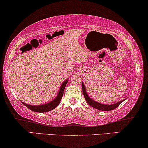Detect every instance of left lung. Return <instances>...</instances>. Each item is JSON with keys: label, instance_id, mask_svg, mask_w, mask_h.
Here are the masks:
<instances>
[{"label": "left lung", "instance_id": "obj_1", "mask_svg": "<svg viewBox=\"0 0 148 148\" xmlns=\"http://www.w3.org/2000/svg\"><path fill=\"white\" fill-rule=\"evenodd\" d=\"M82 92H83V95L84 96V98L86 99V101H87V103H88L90 106H92L94 108L97 109V110H100L102 111H109V110H112L114 109H115L116 108H117L119 106L121 103L123 102L124 100H122V101H120L117 102V103H114V104H111V105H106V104H102V103H98L94 100H92V99H90V97L88 95L86 92V90L85 86L84 85V83L82 82Z\"/></svg>", "mask_w": 148, "mask_h": 148}]
</instances>
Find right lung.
I'll list each match as a JSON object with an SVG mask.
<instances>
[{"instance_id": "1", "label": "right lung", "mask_w": 148, "mask_h": 148, "mask_svg": "<svg viewBox=\"0 0 148 148\" xmlns=\"http://www.w3.org/2000/svg\"><path fill=\"white\" fill-rule=\"evenodd\" d=\"M67 82H68V79L65 80L64 82L62 83V84L60 86V90L58 92V94L57 97H56L55 99H53L52 101H51L49 103H45V104L42 105H38V106H32V105H29L27 104V103H23L25 106H27L29 109L32 111H34V112H49V111L52 110L53 109L56 108V107L59 105L60 101H61L62 97L63 96V93H64V90L65 86L66 85Z\"/></svg>"}]
</instances>
